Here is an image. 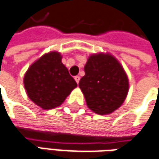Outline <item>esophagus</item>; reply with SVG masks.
<instances>
[{
    "label": "esophagus",
    "mask_w": 159,
    "mask_h": 159,
    "mask_svg": "<svg viewBox=\"0 0 159 159\" xmlns=\"http://www.w3.org/2000/svg\"><path fill=\"white\" fill-rule=\"evenodd\" d=\"M75 82H76V83L78 84V83H79V81H80V76H79V75H75Z\"/></svg>",
    "instance_id": "1"
}]
</instances>
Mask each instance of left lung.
<instances>
[{"instance_id":"obj_1","label":"left lung","mask_w":159,"mask_h":159,"mask_svg":"<svg viewBox=\"0 0 159 159\" xmlns=\"http://www.w3.org/2000/svg\"><path fill=\"white\" fill-rule=\"evenodd\" d=\"M79 87L87 106L98 114H108L122 105L129 91V80L121 65L110 54H93L84 67Z\"/></svg>"}]
</instances>
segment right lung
I'll return each mask as SVG.
<instances>
[{"label": "right lung", "mask_w": 159, "mask_h": 159, "mask_svg": "<svg viewBox=\"0 0 159 159\" xmlns=\"http://www.w3.org/2000/svg\"><path fill=\"white\" fill-rule=\"evenodd\" d=\"M24 84L30 100L43 109L59 107L77 86L56 52L46 53L33 63L25 73Z\"/></svg>", "instance_id": "add662e5"}]
</instances>
